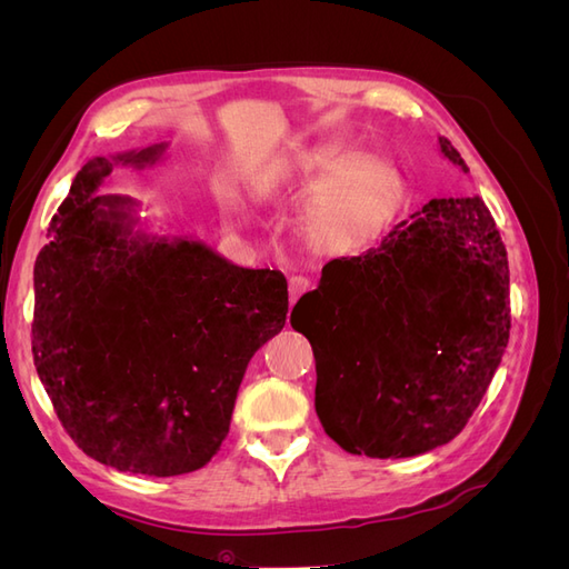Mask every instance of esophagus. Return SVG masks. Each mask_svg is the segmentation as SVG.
<instances>
[{"label": "esophagus", "instance_id": "1", "mask_svg": "<svg viewBox=\"0 0 569 569\" xmlns=\"http://www.w3.org/2000/svg\"><path fill=\"white\" fill-rule=\"evenodd\" d=\"M308 287H311V282H308L306 278H301V274H295V278H289V301L297 303V299L303 295Z\"/></svg>", "mask_w": 569, "mask_h": 569}]
</instances>
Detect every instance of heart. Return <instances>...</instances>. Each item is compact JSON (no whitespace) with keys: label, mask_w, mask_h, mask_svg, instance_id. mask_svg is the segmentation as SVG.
<instances>
[{"label":"heart","mask_w":569,"mask_h":569,"mask_svg":"<svg viewBox=\"0 0 569 569\" xmlns=\"http://www.w3.org/2000/svg\"><path fill=\"white\" fill-rule=\"evenodd\" d=\"M297 178L318 182L301 228L322 253H353L380 237L403 201V178L389 161L353 151H316L297 166Z\"/></svg>","instance_id":"heart-1"}]
</instances>
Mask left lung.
<instances>
[{"mask_svg":"<svg viewBox=\"0 0 569 569\" xmlns=\"http://www.w3.org/2000/svg\"><path fill=\"white\" fill-rule=\"evenodd\" d=\"M443 159L470 173L439 137ZM316 356V412L343 451L410 458L468 425L510 335V272L479 197L432 199L377 249L335 258L289 318Z\"/></svg>","mask_w":569,"mask_h":569,"instance_id":"8db88e82","label":"left lung"}]
</instances>
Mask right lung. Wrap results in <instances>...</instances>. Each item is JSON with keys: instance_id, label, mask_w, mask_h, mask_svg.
<instances>
[{"instance_id": "right-lung-1", "label": "right lung", "mask_w": 569, "mask_h": 569, "mask_svg": "<svg viewBox=\"0 0 569 569\" xmlns=\"http://www.w3.org/2000/svg\"><path fill=\"white\" fill-rule=\"evenodd\" d=\"M166 149L84 163L32 278V356L63 429L90 458L149 477L194 472L218 453L249 360L289 311L280 270L151 234L134 199L97 197L116 166L140 170Z\"/></svg>"}]
</instances>
